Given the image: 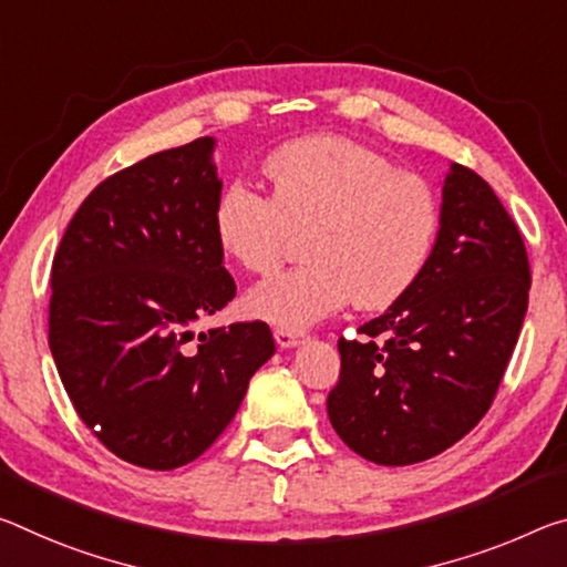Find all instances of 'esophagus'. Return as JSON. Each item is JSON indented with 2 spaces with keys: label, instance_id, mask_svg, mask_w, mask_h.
<instances>
[{
  "label": "esophagus",
  "instance_id": "34e87169",
  "mask_svg": "<svg viewBox=\"0 0 567 567\" xmlns=\"http://www.w3.org/2000/svg\"><path fill=\"white\" fill-rule=\"evenodd\" d=\"M305 332L302 330H290V328H277L275 330V343L280 348H292L302 340Z\"/></svg>",
  "mask_w": 567,
  "mask_h": 567
}]
</instances>
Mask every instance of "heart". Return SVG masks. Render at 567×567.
I'll return each mask as SVG.
<instances>
[{"label": "heart", "mask_w": 567, "mask_h": 567, "mask_svg": "<svg viewBox=\"0 0 567 567\" xmlns=\"http://www.w3.org/2000/svg\"><path fill=\"white\" fill-rule=\"evenodd\" d=\"M269 196L231 184L214 206L224 255L249 275L282 265L292 235L308 262L257 285L247 310L282 328L312 326L353 300L385 310L434 251L436 194L389 156L340 136L290 141L265 158Z\"/></svg>", "instance_id": "heart-1"}]
</instances>
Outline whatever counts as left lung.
Returning a JSON list of instances; mask_svg holds the SVG:
<instances>
[{"mask_svg": "<svg viewBox=\"0 0 567 567\" xmlns=\"http://www.w3.org/2000/svg\"><path fill=\"white\" fill-rule=\"evenodd\" d=\"M523 235L480 174L452 164L424 272L383 316L338 340L328 393L338 436L403 466L460 442L489 411L527 312Z\"/></svg>", "mask_w": 567, "mask_h": 567, "instance_id": "left-lung-1", "label": "left lung"}]
</instances>
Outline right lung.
Segmentation results:
<instances>
[{"instance_id": "obj_1", "label": "right lung", "mask_w": 567, "mask_h": 567, "mask_svg": "<svg viewBox=\"0 0 567 567\" xmlns=\"http://www.w3.org/2000/svg\"><path fill=\"white\" fill-rule=\"evenodd\" d=\"M214 138L161 151L97 184L52 259L50 350L78 416L143 470L209 449L275 353L267 322L194 336L237 285L221 267Z\"/></svg>"}]
</instances>
